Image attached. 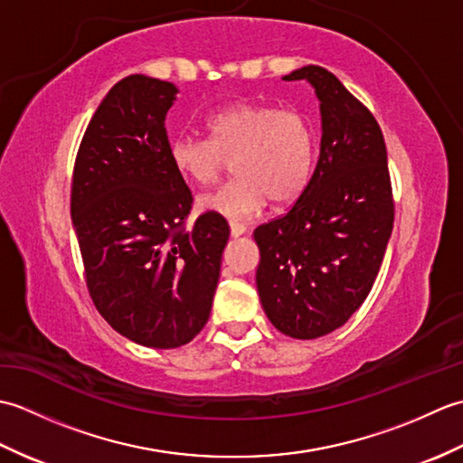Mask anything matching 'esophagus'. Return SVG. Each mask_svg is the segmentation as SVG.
<instances>
[{
    "label": "esophagus",
    "instance_id": "34e87169",
    "mask_svg": "<svg viewBox=\"0 0 463 463\" xmlns=\"http://www.w3.org/2000/svg\"><path fill=\"white\" fill-rule=\"evenodd\" d=\"M247 232V226H244L242 222H231V234L234 239L237 237H242V234Z\"/></svg>",
    "mask_w": 463,
    "mask_h": 463
}]
</instances>
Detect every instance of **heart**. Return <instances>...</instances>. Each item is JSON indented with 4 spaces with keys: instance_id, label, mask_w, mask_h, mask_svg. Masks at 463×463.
Wrapping results in <instances>:
<instances>
[{
    "instance_id": "b5f03b06",
    "label": "heart",
    "mask_w": 463,
    "mask_h": 463,
    "mask_svg": "<svg viewBox=\"0 0 463 463\" xmlns=\"http://www.w3.org/2000/svg\"><path fill=\"white\" fill-rule=\"evenodd\" d=\"M209 139L176 137L169 146L173 169L206 184L231 159L234 179L199 194L196 209L239 222L257 214L267 201L288 204L308 183L314 163V131L298 111L257 101H237L206 117Z\"/></svg>"
}]
</instances>
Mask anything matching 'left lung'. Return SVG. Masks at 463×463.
Instances as JSON below:
<instances>
[{
    "instance_id": "1",
    "label": "left lung",
    "mask_w": 463,
    "mask_h": 463,
    "mask_svg": "<svg viewBox=\"0 0 463 463\" xmlns=\"http://www.w3.org/2000/svg\"><path fill=\"white\" fill-rule=\"evenodd\" d=\"M284 81H308L320 101L317 169L292 209L254 231L257 288L272 326L314 340L340 328L366 300L394 224L388 153L372 113L318 65Z\"/></svg>"
}]
</instances>
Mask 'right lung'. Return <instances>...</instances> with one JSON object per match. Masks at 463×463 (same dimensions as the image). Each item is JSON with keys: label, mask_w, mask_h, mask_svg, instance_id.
I'll return each instance as SVG.
<instances>
[{"label": "right lung", "mask_w": 463, "mask_h": 463, "mask_svg": "<svg viewBox=\"0 0 463 463\" xmlns=\"http://www.w3.org/2000/svg\"><path fill=\"white\" fill-rule=\"evenodd\" d=\"M179 90L135 73L93 113L77 153L71 221L87 288L109 326L146 348H179L211 317L229 224L201 214L169 159L165 119Z\"/></svg>", "instance_id": "right-lung-1"}]
</instances>
